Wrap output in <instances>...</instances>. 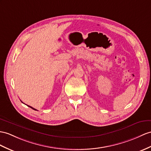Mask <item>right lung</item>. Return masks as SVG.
<instances>
[{
    "instance_id": "add662e5",
    "label": "right lung",
    "mask_w": 151,
    "mask_h": 151,
    "mask_svg": "<svg viewBox=\"0 0 151 151\" xmlns=\"http://www.w3.org/2000/svg\"><path fill=\"white\" fill-rule=\"evenodd\" d=\"M29 106V108H32V109H34V110H36V109H35V108H32V107H31V106Z\"/></svg>"
}]
</instances>
